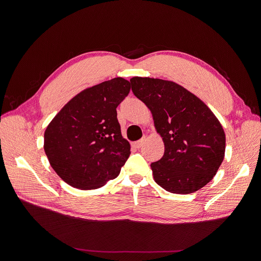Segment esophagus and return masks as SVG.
I'll list each match as a JSON object with an SVG mask.
<instances>
[{
	"instance_id": "esophagus-1",
	"label": "esophagus",
	"mask_w": 261,
	"mask_h": 261,
	"mask_svg": "<svg viewBox=\"0 0 261 261\" xmlns=\"http://www.w3.org/2000/svg\"><path fill=\"white\" fill-rule=\"evenodd\" d=\"M145 141H146V139H145V138H143L142 140H140V141H138V142L133 143L132 145H133V147H134V148H138V149H140V148H141V147L144 145Z\"/></svg>"
}]
</instances>
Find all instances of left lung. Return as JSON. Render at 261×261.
Instances as JSON below:
<instances>
[{
    "instance_id": "1",
    "label": "left lung",
    "mask_w": 261,
    "mask_h": 261,
    "mask_svg": "<svg viewBox=\"0 0 261 261\" xmlns=\"http://www.w3.org/2000/svg\"><path fill=\"white\" fill-rule=\"evenodd\" d=\"M133 94L151 111L165 152L151 164L154 181L172 194L188 195L213 180L224 159L220 121L195 94L173 81L130 79Z\"/></svg>"
}]
</instances>
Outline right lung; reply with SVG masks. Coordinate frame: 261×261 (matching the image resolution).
I'll return each mask as SVG.
<instances>
[{"label": "right lung", "instance_id": "1", "mask_svg": "<svg viewBox=\"0 0 261 261\" xmlns=\"http://www.w3.org/2000/svg\"><path fill=\"white\" fill-rule=\"evenodd\" d=\"M130 92L121 77L78 93L44 132V151L61 179L81 190L97 189L119 174L130 155L122 138L117 106Z\"/></svg>", "mask_w": 261, "mask_h": 261}]
</instances>
